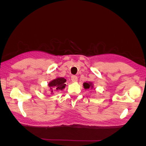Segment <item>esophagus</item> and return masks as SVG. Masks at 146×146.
I'll use <instances>...</instances> for the list:
<instances>
[{
	"label": "esophagus",
	"mask_w": 146,
	"mask_h": 146,
	"mask_svg": "<svg viewBox=\"0 0 146 146\" xmlns=\"http://www.w3.org/2000/svg\"><path fill=\"white\" fill-rule=\"evenodd\" d=\"M78 80L77 78V77L76 76H72L71 77V80L73 82H76Z\"/></svg>",
	"instance_id": "obj_1"
}]
</instances>
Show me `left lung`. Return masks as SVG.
Listing matches in <instances>:
<instances>
[{
    "mask_svg": "<svg viewBox=\"0 0 146 146\" xmlns=\"http://www.w3.org/2000/svg\"><path fill=\"white\" fill-rule=\"evenodd\" d=\"M83 85L85 90L92 89V88H93V84H92V82H86L83 83Z\"/></svg>",
    "mask_w": 146,
    "mask_h": 146,
    "instance_id": "left-lung-1",
    "label": "left lung"
}]
</instances>
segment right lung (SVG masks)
Masks as SVG:
<instances>
[{"label": "right lung", "instance_id": "1", "mask_svg": "<svg viewBox=\"0 0 146 146\" xmlns=\"http://www.w3.org/2000/svg\"><path fill=\"white\" fill-rule=\"evenodd\" d=\"M66 80L63 77H57L54 80H52L48 84V86L51 90V94L54 93V90H63L65 88Z\"/></svg>", "mask_w": 146, "mask_h": 146}]
</instances>
